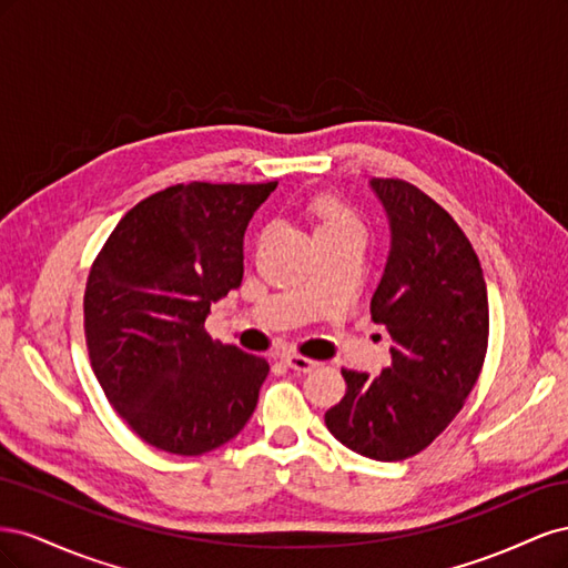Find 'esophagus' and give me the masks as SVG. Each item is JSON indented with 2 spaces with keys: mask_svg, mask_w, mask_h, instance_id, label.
Listing matches in <instances>:
<instances>
[{
  "mask_svg": "<svg viewBox=\"0 0 568 568\" xmlns=\"http://www.w3.org/2000/svg\"><path fill=\"white\" fill-rule=\"evenodd\" d=\"M284 363H286V367L296 369V372H313L317 367L315 359L305 357V355H298V353H286L284 355Z\"/></svg>",
  "mask_w": 568,
  "mask_h": 568,
  "instance_id": "34e87169",
  "label": "esophagus"
}]
</instances>
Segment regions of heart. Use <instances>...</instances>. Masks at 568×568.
<instances>
[{"label": "heart", "instance_id": "1", "mask_svg": "<svg viewBox=\"0 0 568 568\" xmlns=\"http://www.w3.org/2000/svg\"><path fill=\"white\" fill-rule=\"evenodd\" d=\"M307 215L313 220L315 239L346 230L359 232L355 213L334 194H317L315 199H311V203H307Z\"/></svg>", "mask_w": 568, "mask_h": 568}]
</instances>
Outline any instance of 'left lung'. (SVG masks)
Instances as JSON below:
<instances>
[{
    "label": "left lung",
    "mask_w": 568,
    "mask_h": 568,
    "mask_svg": "<svg viewBox=\"0 0 568 568\" xmlns=\"http://www.w3.org/2000/svg\"><path fill=\"white\" fill-rule=\"evenodd\" d=\"M390 220V253L372 320L390 338L379 376L341 369L346 395L326 409L332 436L357 455L400 462L459 415L488 351V294L478 255L453 215L419 186L374 178Z\"/></svg>",
    "instance_id": "left-lung-1"
}]
</instances>
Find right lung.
<instances>
[{
	"instance_id": "right-lung-1",
	"label": "right lung",
	"mask_w": 568,
	"mask_h": 568,
	"mask_svg": "<svg viewBox=\"0 0 568 568\" xmlns=\"http://www.w3.org/2000/svg\"><path fill=\"white\" fill-rule=\"evenodd\" d=\"M274 186L173 184L130 209L94 257L82 301L90 365L153 448L211 453L253 415L267 359L211 341L203 322L242 286L244 232Z\"/></svg>"
}]
</instances>
